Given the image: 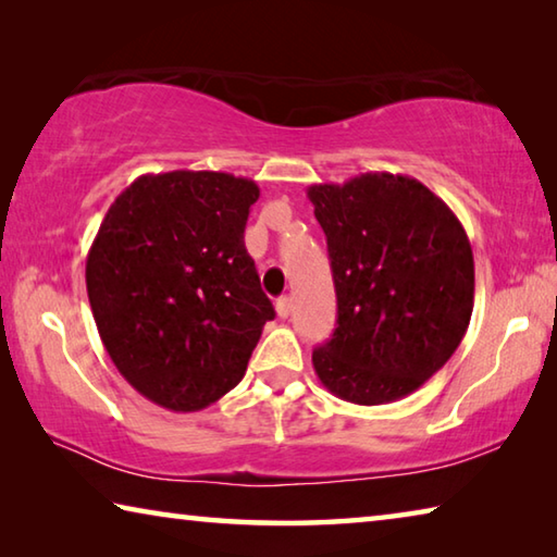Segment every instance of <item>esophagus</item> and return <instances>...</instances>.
<instances>
[{
  "label": "esophagus",
  "instance_id": "1",
  "mask_svg": "<svg viewBox=\"0 0 557 557\" xmlns=\"http://www.w3.org/2000/svg\"><path fill=\"white\" fill-rule=\"evenodd\" d=\"M290 308H294V304H290V298H278L276 300V313H278V318H288L290 315Z\"/></svg>",
  "mask_w": 557,
  "mask_h": 557
}]
</instances>
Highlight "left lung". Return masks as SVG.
Returning a JSON list of instances; mask_svg holds the SVG:
<instances>
[{
	"label": "left lung",
	"instance_id": "1",
	"mask_svg": "<svg viewBox=\"0 0 557 557\" xmlns=\"http://www.w3.org/2000/svg\"><path fill=\"white\" fill-rule=\"evenodd\" d=\"M327 237L337 327L313 352L330 394L357 406L421 388L460 347L474 308L462 222L421 181L362 173L308 188Z\"/></svg>",
	"mask_w": 557,
	"mask_h": 557
}]
</instances>
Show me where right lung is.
Returning a JSON list of instances; mask_svg holds the SVG:
<instances>
[{"mask_svg": "<svg viewBox=\"0 0 557 557\" xmlns=\"http://www.w3.org/2000/svg\"><path fill=\"white\" fill-rule=\"evenodd\" d=\"M259 185L220 171L139 175L87 251V298L107 355L136 392L202 411L242 382L273 320L244 247Z\"/></svg>", "mask_w": 557, "mask_h": 557, "instance_id": "right-lung-1", "label": "right lung"}]
</instances>
